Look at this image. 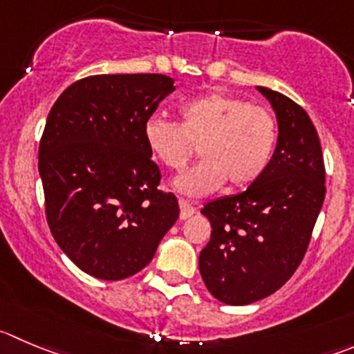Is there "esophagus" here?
Returning <instances> with one entry per match:
<instances>
[{"label":"esophagus","instance_id":"1","mask_svg":"<svg viewBox=\"0 0 354 354\" xmlns=\"http://www.w3.org/2000/svg\"><path fill=\"white\" fill-rule=\"evenodd\" d=\"M179 207H180V218H183V221H186V218H189L191 215L194 214V207L189 203V201L179 200Z\"/></svg>","mask_w":354,"mask_h":354}]
</instances>
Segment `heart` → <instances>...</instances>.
Returning <instances> with one entry per match:
<instances>
[{
  "instance_id": "heart-1",
  "label": "heart",
  "mask_w": 354,
  "mask_h": 354,
  "mask_svg": "<svg viewBox=\"0 0 354 354\" xmlns=\"http://www.w3.org/2000/svg\"><path fill=\"white\" fill-rule=\"evenodd\" d=\"M144 139L154 160L170 170H180L198 146L201 161L174 180V189L201 198L225 183L238 189L254 184L271 161L278 127L264 107L212 92L180 104L179 123L151 118Z\"/></svg>"
}]
</instances>
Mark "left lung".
I'll list each match as a JSON object with an SVG mask.
<instances>
[{
    "label": "left lung",
    "mask_w": 354,
    "mask_h": 354,
    "mask_svg": "<svg viewBox=\"0 0 354 354\" xmlns=\"http://www.w3.org/2000/svg\"><path fill=\"white\" fill-rule=\"evenodd\" d=\"M278 121V140L264 174L247 191L205 205L210 241L200 254L208 292L245 306L274 294L301 264L325 200L318 132L301 106L257 86Z\"/></svg>",
    "instance_id": "8db88e82"
}]
</instances>
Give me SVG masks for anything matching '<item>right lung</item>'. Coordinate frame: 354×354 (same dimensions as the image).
Here are the masks:
<instances>
[{
  "instance_id": "add662e5",
  "label": "right lung",
  "mask_w": 354,
  "mask_h": 354,
  "mask_svg": "<svg viewBox=\"0 0 354 354\" xmlns=\"http://www.w3.org/2000/svg\"><path fill=\"white\" fill-rule=\"evenodd\" d=\"M174 90L165 74H99L67 86L50 109L38 154L46 221L60 250L93 278L139 272L179 218L144 139Z\"/></svg>"
}]
</instances>
